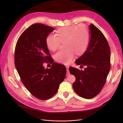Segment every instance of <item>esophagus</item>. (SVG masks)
Listing matches in <instances>:
<instances>
[{"mask_svg":"<svg viewBox=\"0 0 123 123\" xmlns=\"http://www.w3.org/2000/svg\"><path fill=\"white\" fill-rule=\"evenodd\" d=\"M66 69H67V74H68V66H66Z\"/></svg>","mask_w":123,"mask_h":123,"instance_id":"34e87169","label":"esophagus"}]
</instances>
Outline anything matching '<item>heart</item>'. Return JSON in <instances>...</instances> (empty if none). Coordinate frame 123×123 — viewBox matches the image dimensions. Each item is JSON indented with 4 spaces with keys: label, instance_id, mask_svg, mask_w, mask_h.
<instances>
[{
    "label": "heart",
    "instance_id": "b5f03b06",
    "mask_svg": "<svg viewBox=\"0 0 123 123\" xmlns=\"http://www.w3.org/2000/svg\"><path fill=\"white\" fill-rule=\"evenodd\" d=\"M56 35L51 34L46 40L48 48L55 51L61 43L65 42L66 49L58 51L55 55L56 61L68 64L73 60L75 54H83L88 47L90 43V33L83 24L73 25L59 29Z\"/></svg>",
    "mask_w": 123,
    "mask_h": 123
}]
</instances>
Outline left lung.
Instances as JSON below:
<instances>
[{"mask_svg":"<svg viewBox=\"0 0 123 123\" xmlns=\"http://www.w3.org/2000/svg\"><path fill=\"white\" fill-rule=\"evenodd\" d=\"M90 43L85 53L78 58L77 65L86 66L84 71L71 67L69 73L75 77L73 84L75 92L85 99L98 95L106 82L111 68V50L104 35L95 26L91 24Z\"/></svg>","mask_w":123,"mask_h":123,"instance_id":"1","label":"left lung"}]
</instances>
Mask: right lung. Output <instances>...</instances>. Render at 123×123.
Returning a JSON list of instances; mask_svg holds the SVG:
<instances>
[{
  "instance_id": "right-lung-1",
  "label": "right lung",
  "mask_w": 123,
  "mask_h": 123,
  "mask_svg": "<svg viewBox=\"0 0 123 123\" xmlns=\"http://www.w3.org/2000/svg\"><path fill=\"white\" fill-rule=\"evenodd\" d=\"M55 28L41 23L33 24L25 30L17 41L14 52L15 68L26 88L35 97L47 100L57 92L64 80L65 66L54 63L46 43ZM52 64L45 69V62Z\"/></svg>"
}]
</instances>
